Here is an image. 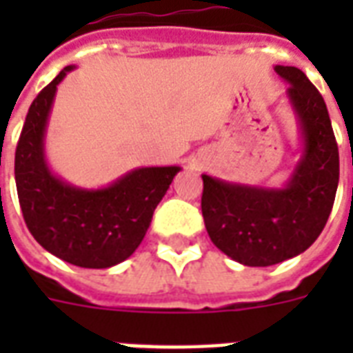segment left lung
<instances>
[{"instance_id":"8db88e82","label":"left lung","mask_w":353,"mask_h":353,"mask_svg":"<svg viewBox=\"0 0 353 353\" xmlns=\"http://www.w3.org/2000/svg\"><path fill=\"white\" fill-rule=\"evenodd\" d=\"M299 128L301 155L282 187L203 174L201 212L210 240L234 262L268 268L301 254L323 232L339 185V150L328 108L299 68L274 65Z\"/></svg>"}]
</instances>
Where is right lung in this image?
Segmentation results:
<instances>
[{
  "label": "right lung",
  "mask_w": 353,
  "mask_h": 353,
  "mask_svg": "<svg viewBox=\"0 0 353 353\" xmlns=\"http://www.w3.org/2000/svg\"><path fill=\"white\" fill-rule=\"evenodd\" d=\"M74 65L63 68L38 93L19 135L14 176L30 234L46 251L79 268L106 269L135 252L181 166H141L108 187L84 188L52 172L46 133L58 84Z\"/></svg>",
  "instance_id": "add662e5"
}]
</instances>
